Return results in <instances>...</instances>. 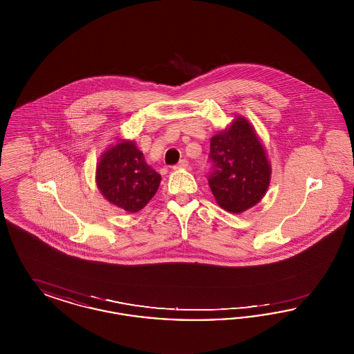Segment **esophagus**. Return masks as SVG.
<instances>
[{"label":"esophagus","instance_id":"esophagus-1","mask_svg":"<svg viewBox=\"0 0 354 354\" xmlns=\"http://www.w3.org/2000/svg\"><path fill=\"white\" fill-rule=\"evenodd\" d=\"M187 167H188V160H187V159L179 160V163L174 166V169H187Z\"/></svg>","mask_w":354,"mask_h":354}]
</instances>
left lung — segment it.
I'll list each match as a JSON object with an SVG mask.
<instances>
[{"instance_id":"8db88e82","label":"left lung","mask_w":354,"mask_h":354,"mask_svg":"<svg viewBox=\"0 0 354 354\" xmlns=\"http://www.w3.org/2000/svg\"><path fill=\"white\" fill-rule=\"evenodd\" d=\"M208 185L220 207L240 214L260 202L270 180V166L263 145L245 118L212 136Z\"/></svg>"}]
</instances>
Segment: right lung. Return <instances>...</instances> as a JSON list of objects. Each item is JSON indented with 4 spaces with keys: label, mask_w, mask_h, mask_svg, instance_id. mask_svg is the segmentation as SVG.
Masks as SVG:
<instances>
[{
    "label": "right lung",
    "mask_w": 354,
    "mask_h": 354,
    "mask_svg": "<svg viewBox=\"0 0 354 354\" xmlns=\"http://www.w3.org/2000/svg\"><path fill=\"white\" fill-rule=\"evenodd\" d=\"M160 175L145 162L131 140H122L102 155L97 185L102 195L127 212H138L156 194Z\"/></svg>",
    "instance_id": "1"
}]
</instances>
